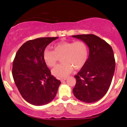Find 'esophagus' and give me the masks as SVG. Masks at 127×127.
Returning <instances> with one entry per match:
<instances>
[{
	"label": "esophagus",
	"instance_id": "esophagus-1",
	"mask_svg": "<svg viewBox=\"0 0 127 127\" xmlns=\"http://www.w3.org/2000/svg\"><path fill=\"white\" fill-rule=\"evenodd\" d=\"M66 79V78H62V79H61L60 80H61V82H63L65 81Z\"/></svg>",
	"mask_w": 127,
	"mask_h": 127
}]
</instances>
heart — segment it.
<instances>
[{
	"mask_svg": "<svg viewBox=\"0 0 127 127\" xmlns=\"http://www.w3.org/2000/svg\"><path fill=\"white\" fill-rule=\"evenodd\" d=\"M63 64L52 70V74L58 78H64L73 71V68L79 70L85 65L88 58V48L85 42L61 41L54 46V51L45 49L43 59L46 65L54 67L60 59Z\"/></svg>",
	"mask_w": 127,
	"mask_h": 127,
	"instance_id": "1",
	"label": "heart"
}]
</instances>
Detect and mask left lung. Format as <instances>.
Returning a JSON list of instances; mask_svg holds the SVG:
<instances>
[{
	"label": "left lung",
	"mask_w": 127,
	"mask_h": 127,
	"mask_svg": "<svg viewBox=\"0 0 127 127\" xmlns=\"http://www.w3.org/2000/svg\"><path fill=\"white\" fill-rule=\"evenodd\" d=\"M88 45L89 55L85 65L75 78L73 95L80 101L93 103L107 92L115 71L116 62L113 49L104 40L93 34L72 35Z\"/></svg>",
	"instance_id": "8db88e82"
}]
</instances>
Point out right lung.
Returning <instances> with one entry per match:
<instances>
[{"instance_id": "right-lung-1", "label": "right lung", "mask_w": 127, "mask_h": 127, "mask_svg": "<svg viewBox=\"0 0 127 127\" xmlns=\"http://www.w3.org/2000/svg\"><path fill=\"white\" fill-rule=\"evenodd\" d=\"M58 37H42L23 44L13 62V79L21 96L34 106H43L55 98L61 81L51 75L43 59L45 48Z\"/></svg>"}]
</instances>
